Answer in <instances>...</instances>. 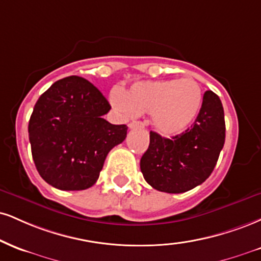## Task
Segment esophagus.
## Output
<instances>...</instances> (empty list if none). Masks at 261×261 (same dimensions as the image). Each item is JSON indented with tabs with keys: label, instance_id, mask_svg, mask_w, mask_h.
<instances>
[{
	"label": "esophagus",
	"instance_id": "esophagus-1",
	"mask_svg": "<svg viewBox=\"0 0 261 261\" xmlns=\"http://www.w3.org/2000/svg\"><path fill=\"white\" fill-rule=\"evenodd\" d=\"M144 127V124L142 121H131L130 124H128V128H143Z\"/></svg>",
	"mask_w": 261,
	"mask_h": 261
}]
</instances>
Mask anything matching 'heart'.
Instances as JSON below:
<instances>
[{
  "instance_id": "1",
  "label": "heart",
  "mask_w": 261,
  "mask_h": 261,
  "mask_svg": "<svg viewBox=\"0 0 261 261\" xmlns=\"http://www.w3.org/2000/svg\"><path fill=\"white\" fill-rule=\"evenodd\" d=\"M111 100L125 114L152 113L153 124L163 135H177L187 130L198 117L203 92L196 80L180 79L139 83L127 91H113Z\"/></svg>"
}]
</instances>
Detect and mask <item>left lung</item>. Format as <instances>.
Segmentation results:
<instances>
[{
  "mask_svg": "<svg viewBox=\"0 0 261 261\" xmlns=\"http://www.w3.org/2000/svg\"><path fill=\"white\" fill-rule=\"evenodd\" d=\"M225 131L221 100L205 91L198 117L185 133L165 139L150 131L148 149L140 163L144 180L166 193H184L202 185L214 170Z\"/></svg>",
  "mask_w": 261,
  "mask_h": 261,
  "instance_id": "8db88e82",
  "label": "left lung"
}]
</instances>
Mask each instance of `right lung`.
<instances>
[{"instance_id": "obj_1", "label": "right lung", "mask_w": 261, "mask_h": 261, "mask_svg": "<svg viewBox=\"0 0 261 261\" xmlns=\"http://www.w3.org/2000/svg\"><path fill=\"white\" fill-rule=\"evenodd\" d=\"M111 105L80 76L56 81L37 99L29 120L31 154L40 176L62 191L96 184L107 154L121 143L126 125L103 119Z\"/></svg>"}]
</instances>
